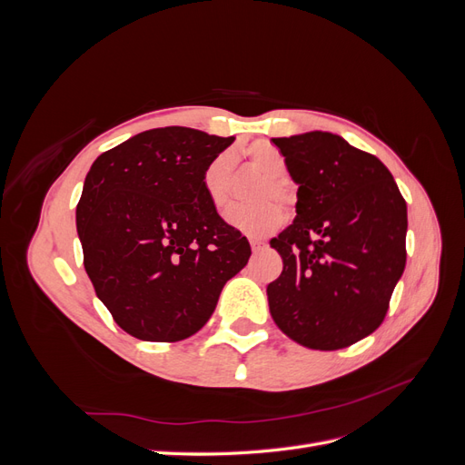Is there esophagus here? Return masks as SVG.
I'll list each match as a JSON object with an SVG mask.
<instances>
[{"mask_svg": "<svg viewBox=\"0 0 465 465\" xmlns=\"http://www.w3.org/2000/svg\"><path fill=\"white\" fill-rule=\"evenodd\" d=\"M250 246H252V250H254V252H260V250L265 248V242L260 241V238H250Z\"/></svg>", "mask_w": 465, "mask_h": 465, "instance_id": "34e87169", "label": "esophagus"}]
</instances>
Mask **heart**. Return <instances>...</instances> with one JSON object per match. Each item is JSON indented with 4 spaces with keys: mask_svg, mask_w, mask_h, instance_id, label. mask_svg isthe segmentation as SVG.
Wrapping results in <instances>:
<instances>
[{
    "mask_svg": "<svg viewBox=\"0 0 465 465\" xmlns=\"http://www.w3.org/2000/svg\"><path fill=\"white\" fill-rule=\"evenodd\" d=\"M241 153L254 171L265 176L263 186L256 195L258 200L275 198L285 203L292 200L291 186L285 180L287 161L283 157V153L267 142L250 143ZM231 188H232V157L227 153H223L207 164L203 173V190L207 193L209 202L217 209H221L231 200ZM224 221H227L232 229L241 231L244 234L265 236L283 224L285 209L275 202H262L256 205H236L224 213Z\"/></svg>",
    "mask_w": 465,
    "mask_h": 465,
    "instance_id": "1",
    "label": "heart"
}]
</instances>
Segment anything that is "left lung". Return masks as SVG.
<instances>
[{"label":"left lung","mask_w":465,"mask_h":465,"mask_svg":"<svg viewBox=\"0 0 465 465\" xmlns=\"http://www.w3.org/2000/svg\"><path fill=\"white\" fill-rule=\"evenodd\" d=\"M272 142L299 186L297 217L270 242L283 258L267 285L272 318L304 347H349L382 323L405 270V200L382 161L340 135Z\"/></svg>","instance_id":"1"}]
</instances>
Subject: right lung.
<instances>
[{
  "instance_id": "right-lung-1",
  "label": "right lung",
  "mask_w": 465,
  "mask_h": 465,
  "mask_svg": "<svg viewBox=\"0 0 465 465\" xmlns=\"http://www.w3.org/2000/svg\"><path fill=\"white\" fill-rule=\"evenodd\" d=\"M234 137L157 128L103 153L83 184L77 234L96 297L143 341L205 326L224 283L248 263L246 236L203 190L207 164Z\"/></svg>"
}]
</instances>
